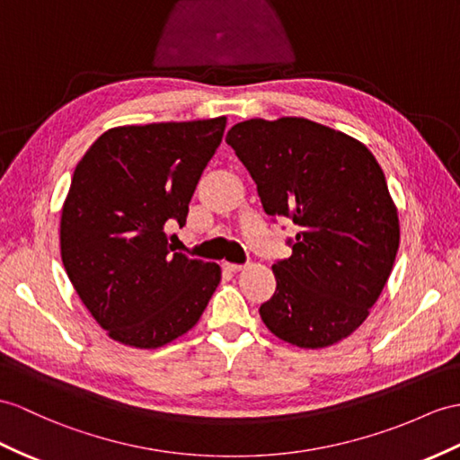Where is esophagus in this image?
<instances>
[{"instance_id":"1","label":"esophagus","mask_w":460,"mask_h":460,"mask_svg":"<svg viewBox=\"0 0 460 460\" xmlns=\"http://www.w3.org/2000/svg\"><path fill=\"white\" fill-rule=\"evenodd\" d=\"M222 267L226 269V271H232V273L242 271V269H243V265H242V263H230V261H224V263H222Z\"/></svg>"}]
</instances>
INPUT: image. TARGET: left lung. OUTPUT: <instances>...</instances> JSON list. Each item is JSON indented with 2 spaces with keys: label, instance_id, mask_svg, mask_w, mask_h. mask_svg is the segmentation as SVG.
I'll use <instances>...</instances> for the list:
<instances>
[{
  "label": "left lung",
  "instance_id": "left-lung-1",
  "mask_svg": "<svg viewBox=\"0 0 460 460\" xmlns=\"http://www.w3.org/2000/svg\"><path fill=\"white\" fill-rule=\"evenodd\" d=\"M226 142L269 217L293 220V255L273 263L277 288L260 306L279 340L318 349L361 326L388 281L398 212L367 146L314 120L250 119Z\"/></svg>",
  "mask_w": 460,
  "mask_h": 460
}]
</instances>
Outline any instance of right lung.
<instances>
[{
    "instance_id": "1",
    "label": "right lung",
    "mask_w": 460,
    "mask_h": 460,
    "mask_svg": "<svg viewBox=\"0 0 460 460\" xmlns=\"http://www.w3.org/2000/svg\"><path fill=\"white\" fill-rule=\"evenodd\" d=\"M226 117L119 127L75 165L62 207V263L109 338L155 349L199 322L220 267L179 253L167 228L222 142Z\"/></svg>"
}]
</instances>
